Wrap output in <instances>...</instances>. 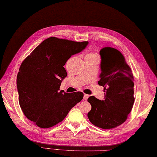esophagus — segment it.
Returning a JSON list of instances; mask_svg holds the SVG:
<instances>
[{
	"mask_svg": "<svg viewBox=\"0 0 157 157\" xmlns=\"http://www.w3.org/2000/svg\"><path fill=\"white\" fill-rule=\"evenodd\" d=\"M88 98H89V95H87V94H84V96H83L84 100H87Z\"/></svg>",
	"mask_w": 157,
	"mask_h": 157,
	"instance_id": "obj_1",
	"label": "esophagus"
}]
</instances>
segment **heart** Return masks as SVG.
<instances>
[{"mask_svg":"<svg viewBox=\"0 0 157 157\" xmlns=\"http://www.w3.org/2000/svg\"><path fill=\"white\" fill-rule=\"evenodd\" d=\"M87 56H91V57H95V56H96V55H94V54H90V55H88Z\"/></svg>","mask_w":157,"mask_h":157,"instance_id":"obj_1","label":"heart"}]
</instances>
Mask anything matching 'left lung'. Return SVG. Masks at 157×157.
Wrapping results in <instances>:
<instances>
[{
	"mask_svg": "<svg viewBox=\"0 0 157 157\" xmlns=\"http://www.w3.org/2000/svg\"><path fill=\"white\" fill-rule=\"evenodd\" d=\"M100 80L105 87L104 100L90 96L91 106L87 114L94 125L111 129L125 122L134 104V77L124 55L118 50L105 47L100 51Z\"/></svg>",
	"mask_w": 157,
	"mask_h": 157,
	"instance_id": "1",
	"label": "left lung"
}]
</instances>
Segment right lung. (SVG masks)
<instances>
[{
  "label": "right lung",
  "mask_w": 157,
  "mask_h": 157,
  "mask_svg": "<svg viewBox=\"0 0 157 157\" xmlns=\"http://www.w3.org/2000/svg\"><path fill=\"white\" fill-rule=\"evenodd\" d=\"M87 44L51 37L23 61L16 80L19 103L25 116L37 126L57 124L83 98L81 91L63 94L59 90L67 75L63 67L66 61Z\"/></svg>",
  "instance_id": "right-lung-1"
}]
</instances>
